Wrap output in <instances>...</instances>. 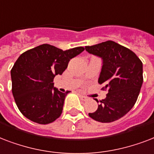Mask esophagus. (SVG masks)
<instances>
[{"label": "esophagus", "mask_w": 154, "mask_h": 154, "mask_svg": "<svg viewBox=\"0 0 154 154\" xmlns=\"http://www.w3.org/2000/svg\"><path fill=\"white\" fill-rule=\"evenodd\" d=\"M79 97H80L81 100L83 101H87L88 100V97H87V96H83V95H79Z\"/></svg>", "instance_id": "obj_1"}]
</instances>
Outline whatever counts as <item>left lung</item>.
<instances>
[{
  "label": "left lung",
  "mask_w": 154,
  "mask_h": 154,
  "mask_svg": "<svg viewBox=\"0 0 154 154\" xmlns=\"http://www.w3.org/2000/svg\"><path fill=\"white\" fill-rule=\"evenodd\" d=\"M85 49L103 59L98 83L103 84L102 90L108 92L100 100L97 110L89 113V116L102 123L119 120L137 102L143 83L142 62L133 51L113 41L85 46Z\"/></svg>",
  "instance_id": "left-lung-1"
}]
</instances>
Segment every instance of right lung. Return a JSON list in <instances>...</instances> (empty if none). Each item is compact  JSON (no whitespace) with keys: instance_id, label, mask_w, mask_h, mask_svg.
Listing matches in <instances>:
<instances>
[{"instance_id":"add662e5","label":"right lung","mask_w":154,"mask_h":154,"mask_svg":"<svg viewBox=\"0 0 154 154\" xmlns=\"http://www.w3.org/2000/svg\"><path fill=\"white\" fill-rule=\"evenodd\" d=\"M82 46L63 51L49 44L30 49L19 56L11 69L12 92L22 115L38 124L54 122L63 112L65 97L54 88V78L62 75Z\"/></svg>"}]
</instances>
